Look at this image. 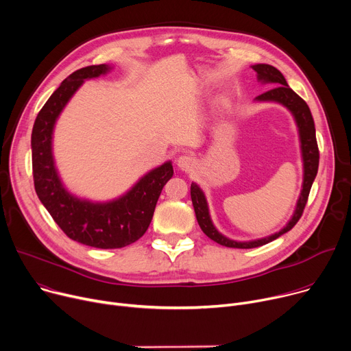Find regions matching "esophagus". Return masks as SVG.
Listing matches in <instances>:
<instances>
[{
	"label": "esophagus",
	"instance_id": "1",
	"mask_svg": "<svg viewBox=\"0 0 351 351\" xmlns=\"http://www.w3.org/2000/svg\"><path fill=\"white\" fill-rule=\"evenodd\" d=\"M176 165H178V168H179L180 171L187 172V171H192V169L195 168L196 161H195V158H193L192 155L183 154V155H180V156L176 159Z\"/></svg>",
	"mask_w": 351,
	"mask_h": 351
}]
</instances>
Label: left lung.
Returning <instances> with one entry per match:
<instances>
[{"mask_svg":"<svg viewBox=\"0 0 351 351\" xmlns=\"http://www.w3.org/2000/svg\"><path fill=\"white\" fill-rule=\"evenodd\" d=\"M252 69L258 73L259 81L274 85L267 92L256 97V101L278 102L289 109L295 119L298 133H300V141H301V152H302V162H304V182H302V190H301L300 199L297 202L295 211H294L291 219L289 221V224H287L281 231H278L270 237L256 239V241H249V242H237V241L228 239L227 237H224L217 231V228L213 226V221L210 218L208 206H207V200H206L203 190L196 183H192V186H190V196H192V203L195 207L196 218H197V222H199L202 231L210 239H213L214 242H217L222 246L238 247V249H250V247H258V246L266 245V243L277 239L282 234L289 232L297 224L298 219L301 218V215L304 213L312 183L317 173V167H319V149H317V143H316L315 123H313V119H312V114H311V110H309L306 102L301 97H298V95L289 86V84H287L282 74L276 67L269 66V64H256V66H252Z\"/></svg>","mask_w":351,"mask_h":351,"instance_id":"1","label":"left lung"}]
</instances>
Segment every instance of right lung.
Returning a JSON list of instances; mask_svg holds the SVG:
<instances>
[{
	"label": "right lung",
	"mask_w": 351,
	"mask_h": 351,
	"mask_svg": "<svg viewBox=\"0 0 351 351\" xmlns=\"http://www.w3.org/2000/svg\"><path fill=\"white\" fill-rule=\"evenodd\" d=\"M109 71L106 64L88 66L62 81L39 112L30 143L39 200L70 239L99 249L124 247L140 239L149 227L162 187L173 175L172 162H165L143 176L125 195L106 203L78 199L62 186L51 152L56 120L85 80Z\"/></svg>",
	"instance_id": "1"
}]
</instances>
